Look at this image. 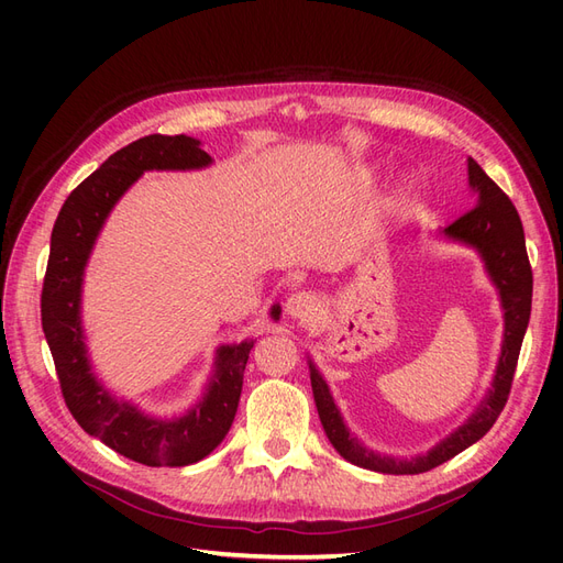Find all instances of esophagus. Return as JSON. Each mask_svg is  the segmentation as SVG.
Here are the masks:
<instances>
[{
	"instance_id": "esophagus-1",
	"label": "esophagus",
	"mask_w": 563,
	"mask_h": 563,
	"mask_svg": "<svg viewBox=\"0 0 563 563\" xmlns=\"http://www.w3.org/2000/svg\"><path fill=\"white\" fill-rule=\"evenodd\" d=\"M319 308H321V300L310 291H298L286 300V314L300 323L310 321Z\"/></svg>"
}]
</instances>
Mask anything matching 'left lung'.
Masks as SVG:
<instances>
[{
    "label": "left lung",
    "instance_id": "8db88e82",
    "mask_svg": "<svg viewBox=\"0 0 563 563\" xmlns=\"http://www.w3.org/2000/svg\"><path fill=\"white\" fill-rule=\"evenodd\" d=\"M467 176L470 187L476 192V207L470 209L465 216H460L455 223H451L444 230V234L453 242H463L479 251L488 277L496 284L500 294V302L505 310V338L493 385L486 399L472 413V418L465 424H460L451 437L439 441V444L428 453L401 460L373 453L371 449L360 444V439L350 434L343 416H340L338 406L333 404L327 380L321 378V373L310 362V380L323 432H327L333 449L345 460H350L352 465L383 474L428 472L441 463H446V460H451L460 451H465L474 441H479L493 428V422L498 420L507 404L519 362V350L523 343V333L528 327V319H531L533 272L531 263H528L523 228L515 203L509 201V197L486 176L484 168L472 157L467 159Z\"/></svg>",
    "mask_w": 563,
    "mask_h": 563
}]
</instances>
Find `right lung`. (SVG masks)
Returning <instances> with one entry per match:
<instances>
[{
  "mask_svg": "<svg viewBox=\"0 0 563 563\" xmlns=\"http://www.w3.org/2000/svg\"><path fill=\"white\" fill-rule=\"evenodd\" d=\"M213 159L190 135L152 133L117 150L65 199L51 232L42 288V329L54 356L63 399L84 432L147 467H183L207 457L232 428L253 340L216 350L207 395L180 418H155L117 399L98 383L81 329V282L98 232L114 203L145 172H190ZM282 308L272 305L269 317Z\"/></svg>",
  "mask_w": 563,
  "mask_h": 563,
  "instance_id": "obj_1",
  "label": "right lung"
}]
</instances>
